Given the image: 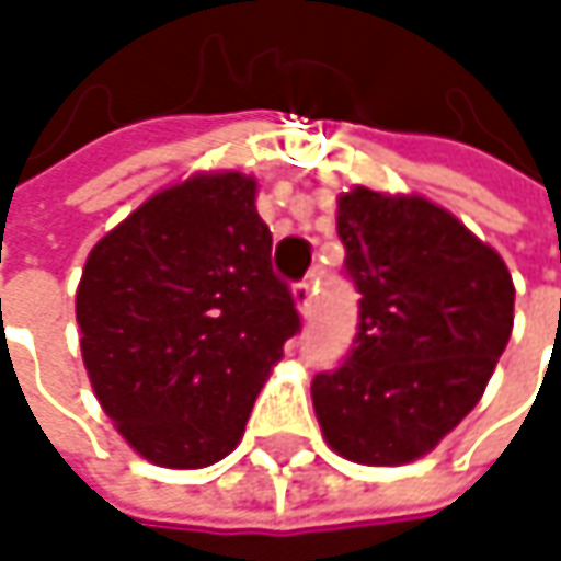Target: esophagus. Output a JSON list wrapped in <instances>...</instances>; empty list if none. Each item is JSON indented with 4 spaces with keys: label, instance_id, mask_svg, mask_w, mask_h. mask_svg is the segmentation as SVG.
<instances>
[{
    "label": "esophagus",
    "instance_id": "34e87169",
    "mask_svg": "<svg viewBox=\"0 0 561 561\" xmlns=\"http://www.w3.org/2000/svg\"><path fill=\"white\" fill-rule=\"evenodd\" d=\"M291 295H295V305H298V311H301V314H311V305H314V282L311 279L295 282Z\"/></svg>",
    "mask_w": 561,
    "mask_h": 561
}]
</instances>
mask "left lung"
<instances>
[{"label":"left lung","instance_id":"1","mask_svg":"<svg viewBox=\"0 0 561 561\" xmlns=\"http://www.w3.org/2000/svg\"><path fill=\"white\" fill-rule=\"evenodd\" d=\"M344 276L360 291L347 357L314 377L328 445L360 465L432 451L481 399L513 328L504 260L422 197L337 201Z\"/></svg>","mask_w":561,"mask_h":561}]
</instances>
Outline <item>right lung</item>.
<instances>
[{"label": "right lung", "mask_w": 561, "mask_h": 561, "mask_svg": "<svg viewBox=\"0 0 561 561\" xmlns=\"http://www.w3.org/2000/svg\"><path fill=\"white\" fill-rule=\"evenodd\" d=\"M77 324L96 399L142 458L204 468L233 451L301 331L256 181L197 174L146 201L93 247Z\"/></svg>", "instance_id": "add662e5"}]
</instances>
